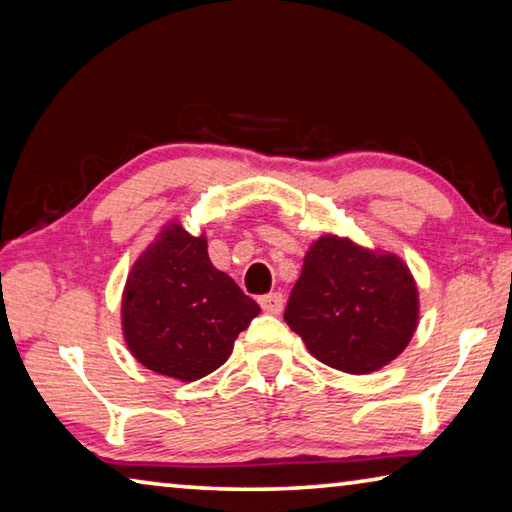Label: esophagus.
<instances>
[{"label":"esophagus","instance_id":"esophagus-1","mask_svg":"<svg viewBox=\"0 0 512 512\" xmlns=\"http://www.w3.org/2000/svg\"><path fill=\"white\" fill-rule=\"evenodd\" d=\"M259 305L266 311V314H280L284 307V296L282 293H266V296L259 298Z\"/></svg>","mask_w":512,"mask_h":512}]
</instances>
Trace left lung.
I'll use <instances>...</instances> for the list:
<instances>
[{"instance_id":"8db88e82","label":"left lung","mask_w":512,"mask_h":512,"mask_svg":"<svg viewBox=\"0 0 512 512\" xmlns=\"http://www.w3.org/2000/svg\"><path fill=\"white\" fill-rule=\"evenodd\" d=\"M284 320L318 361L368 375L409 345L418 287L397 255L323 235L305 255Z\"/></svg>"}]
</instances>
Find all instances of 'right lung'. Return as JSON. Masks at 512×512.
<instances>
[{
	"label": "right lung",
	"mask_w": 512,
	"mask_h": 512,
	"mask_svg": "<svg viewBox=\"0 0 512 512\" xmlns=\"http://www.w3.org/2000/svg\"><path fill=\"white\" fill-rule=\"evenodd\" d=\"M259 305L214 268L207 239L171 221L128 273L121 325L133 357L158 375L196 381L223 366Z\"/></svg>",
	"instance_id": "right-lung-1"
}]
</instances>
